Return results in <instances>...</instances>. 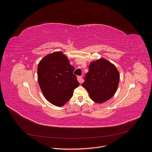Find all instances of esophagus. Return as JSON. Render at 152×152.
Instances as JSON below:
<instances>
[{"label":"esophagus","mask_w":152,"mask_h":152,"mask_svg":"<svg viewBox=\"0 0 152 152\" xmlns=\"http://www.w3.org/2000/svg\"><path fill=\"white\" fill-rule=\"evenodd\" d=\"M82 76H77V80H78V82L80 83H81L82 82Z\"/></svg>","instance_id":"1"}]
</instances>
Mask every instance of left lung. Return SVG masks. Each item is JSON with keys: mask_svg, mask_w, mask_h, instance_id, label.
<instances>
[{"mask_svg": "<svg viewBox=\"0 0 152 152\" xmlns=\"http://www.w3.org/2000/svg\"><path fill=\"white\" fill-rule=\"evenodd\" d=\"M82 86L88 91L90 97L102 103L110 99L117 91L119 73L114 64L104 58L91 62Z\"/></svg>", "mask_w": 152, "mask_h": 152, "instance_id": "8db88e82", "label": "left lung"}]
</instances>
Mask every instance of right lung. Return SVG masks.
Instances as JSON below:
<instances>
[{
	"mask_svg": "<svg viewBox=\"0 0 152 152\" xmlns=\"http://www.w3.org/2000/svg\"><path fill=\"white\" fill-rule=\"evenodd\" d=\"M74 67L61 52L43 58L38 65V82L45 98L57 106H62L73 96L79 85L73 72Z\"/></svg>",
	"mask_w": 152,
	"mask_h": 152,
	"instance_id": "obj_1",
	"label": "right lung"
}]
</instances>
